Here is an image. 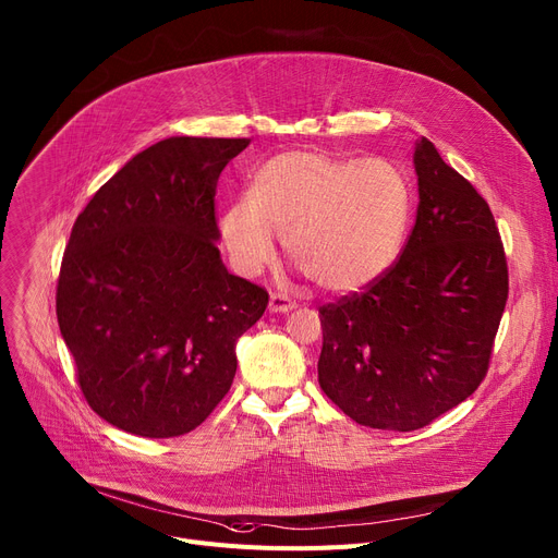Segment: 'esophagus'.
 <instances>
[{"instance_id":"1","label":"esophagus","mask_w":558,"mask_h":558,"mask_svg":"<svg viewBox=\"0 0 558 558\" xmlns=\"http://www.w3.org/2000/svg\"><path fill=\"white\" fill-rule=\"evenodd\" d=\"M296 307V303L291 301L289 296H284V294H271V299H269V312H274V314H280V312H291Z\"/></svg>"}]
</instances>
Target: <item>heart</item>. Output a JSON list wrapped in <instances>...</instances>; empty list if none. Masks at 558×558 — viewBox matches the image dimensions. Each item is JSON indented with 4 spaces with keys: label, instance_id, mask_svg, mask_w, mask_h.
<instances>
[{
    "label": "heart",
    "instance_id": "1",
    "mask_svg": "<svg viewBox=\"0 0 558 558\" xmlns=\"http://www.w3.org/2000/svg\"><path fill=\"white\" fill-rule=\"evenodd\" d=\"M412 205L409 175L391 160L287 151L259 167L253 194L228 205L221 238L240 271L259 274L284 232L291 259L324 289L348 294L396 262Z\"/></svg>",
    "mask_w": 558,
    "mask_h": 558
}]
</instances>
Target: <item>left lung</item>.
<instances>
[{"instance_id":"obj_1","label":"left lung","mask_w":558,"mask_h":558,"mask_svg":"<svg viewBox=\"0 0 558 558\" xmlns=\"http://www.w3.org/2000/svg\"><path fill=\"white\" fill-rule=\"evenodd\" d=\"M418 210L393 267L318 310V385L345 416L412 432L475 393L509 296L488 203L436 146L414 154Z\"/></svg>"}]
</instances>
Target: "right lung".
I'll use <instances>...</instances> for the list:
<instances>
[{"label": "right lung", "mask_w": 558, "mask_h": 558, "mask_svg": "<svg viewBox=\"0 0 558 558\" xmlns=\"http://www.w3.org/2000/svg\"><path fill=\"white\" fill-rule=\"evenodd\" d=\"M248 137H167L131 158L76 217L56 316L81 391L110 425L169 438L228 393L234 343L269 294L228 274L217 181Z\"/></svg>", "instance_id": "add662e5"}]
</instances>
